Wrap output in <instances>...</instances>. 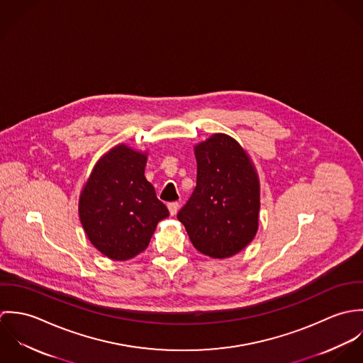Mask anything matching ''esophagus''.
<instances>
[{
    "instance_id": "1",
    "label": "esophagus",
    "mask_w": 363,
    "mask_h": 363,
    "mask_svg": "<svg viewBox=\"0 0 363 363\" xmlns=\"http://www.w3.org/2000/svg\"><path fill=\"white\" fill-rule=\"evenodd\" d=\"M167 208H169L170 215H172V216H174V215L177 213L179 208H180V204H179V203H169V204H167Z\"/></svg>"
}]
</instances>
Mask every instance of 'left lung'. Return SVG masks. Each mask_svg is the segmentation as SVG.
<instances>
[{
  "instance_id": "8db88e82",
  "label": "left lung",
  "mask_w": 363,
  "mask_h": 363,
  "mask_svg": "<svg viewBox=\"0 0 363 363\" xmlns=\"http://www.w3.org/2000/svg\"><path fill=\"white\" fill-rule=\"evenodd\" d=\"M197 186L177 213L193 246L212 259L242 252L259 229V180L246 150L216 133L194 145Z\"/></svg>"
}]
</instances>
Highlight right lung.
<instances>
[{
	"mask_svg": "<svg viewBox=\"0 0 363 363\" xmlns=\"http://www.w3.org/2000/svg\"><path fill=\"white\" fill-rule=\"evenodd\" d=\"M148 152L118 144L94 166L81 194L82 228L107 259L125 261L143 253L169 211L145 177Z\"/></svg>",
	"mask_w": 363,
	"mask_h": 363,
	"instance_id": "right-lung-1",
	"label": "right lung"
}]
</instances>
